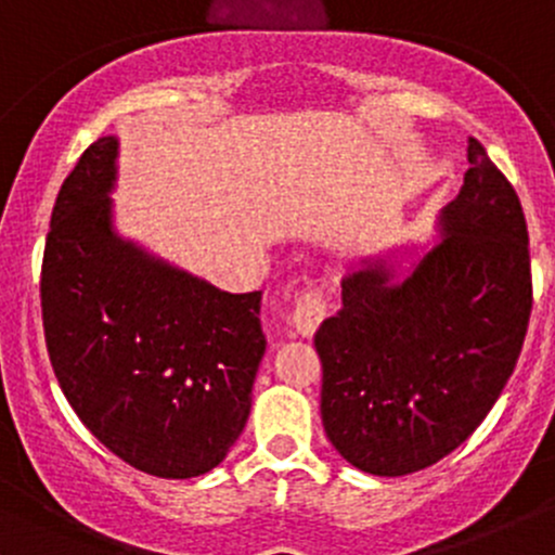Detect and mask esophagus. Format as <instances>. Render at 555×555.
<instances>
[{"label":"esophagus","mask_w":555,"mask_h":555,"mask_svg":"<svg viewBox=\"0 0 555 555\" xmlns=\"http://www.w3.org/2000/svg\"><path fill=\"white\" fill-rule=\"evenodd\" d=\"M323 320H325V304L320 294H304L299 304H296L294 314H291L294 331L299 333L301 338H312Z\"/></svg>","instance_id":"obj_1"}]
</instances>
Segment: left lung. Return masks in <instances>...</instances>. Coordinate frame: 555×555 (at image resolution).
<instances>
[{
	"label": "left lung",
	"instance_id": "8db88e82",
	"mask_svg": "<svg viewBox=\"0 0 555 555\" xmlns=\"http://www.w3.org/2000/svg\"><path fill=\"white\" fill-rule=\"evenodd\" d=\"M468 164L434 246L367 256L341 280L344 309L314 336L325 434L365 474H413L466 442L527 336V219L474 137Z\"/></svg>",
	"mask_w": 555,
	"mask_h": 555
}]
</instances>
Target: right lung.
<instances>
[{
  "instance_id": "add662e5",
  "label": "right lung",
  "mask_w": 555,
  "mask_h": 555,
  "mask_svg": "<svg viewBox=\"0 0 555 555\" xmlns=\"http://www.w3.org/2000/svg\"><path fill=\"white\" fill-rule=\"evenodd\" d=\"M118 137L65 177L41 264L52 371L81 423L124 463L193 479L224 461L264 357L261 291L228 294L116 230Z\"/></svg>"
}]
</instances>
